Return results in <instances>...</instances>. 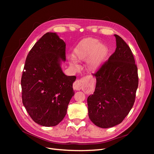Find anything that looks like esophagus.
<instances>
[{
    "mask_svg": "<svg viewBox=\"0 0 154 154\" xmlns=\"http://www.w3.org/2000/svg\"><path fill=\"white\" fill-rule=\"evenodd\" d=\"M82 87V82L81 80H78L73 83V88L76 91H80Z\"/></svg>",
    "mask_w": 154,
    "mask_h": 154,
    "instance_id": "1",
    "label": "esophagus"
}]
</instances>
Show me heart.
<instances>
[{
	"mask_svg": "<svg viewBox=\"0 0 154 154\" xmlns=\"http://www.w3.org/2000/svg\"><path fill=\"white\" fill-rule=\"evenodd\" d=\"M109 54V48L105 44L94 38L83 39L73 49L72 57H69L71 66L77 67L78 62L85 61V67L90 72H96L102 67Z\"/></svg>",
	"mask_w": 154,
	"mask_h": 154,
	"instance_id": "1",
	"label": "heart"
}]
</instances>
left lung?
Listing matches in <instances>:
<instances>
[{
  "label": "left lung",
  "mask_w": 154,
  "mask_h": 154,
  "mask_svg": "<svg viewBox=\"0 0 154 154\" xmlns=\"http://www.w3.org/2000/svg\"><path fill=\"white\" fill-rule=\"evenodd\" d=\"M115 52L94 74L95 91L87 98L88 117L107 128L122 123L134 105L138 87L137 67L132 51L118 35Z\"/></svg>",
  "instance_id": "1"
}]
</instances>
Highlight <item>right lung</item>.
Masks as SVG:
<instances>
[{"instance_id":"right-lung-1","label":"right lung","mask_w":154,"mask_h":154,"mask_svg":"<svg viewBox=\"0 0 154 154\" xmlns=\"http://www.w3.org/2000/svg\"><path fill=\"white\" fill-rule=\"evenodd\" d=\"M66 62V43L56 32L41 37L27 54L21 87L22 103L34 122L54 127L67 114L74 94L75 76H66L61 67Z\"/></svg>"}]
</instances>
